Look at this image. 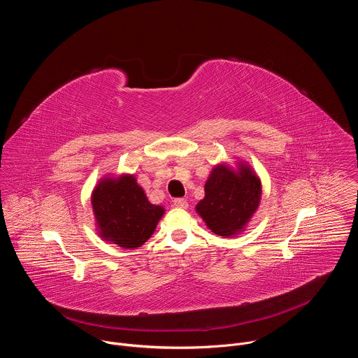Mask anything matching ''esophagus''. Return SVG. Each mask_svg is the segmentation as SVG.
I'll return each instance as SVG.
<instances>
[{
  "mask_svg": "<svg viewBox=\"0 0 358 358\" xmlns=\"http://www.w3.org/2000/svg\"><path fill=\"white\" fill-rule=\"evenodd\" d=\"M173 202H174V206L177 208H181V210H187L188 208V202L185 199H182V198H177Z\"/></svg>",
  "mask_w": 358,
  "mask_h": 358,
  "instance_id": "obj_1",
  "label": "esophagus"
}]
</instances>
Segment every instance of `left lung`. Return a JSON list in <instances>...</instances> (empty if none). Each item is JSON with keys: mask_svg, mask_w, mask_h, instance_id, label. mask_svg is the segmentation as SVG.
Listing matches in <instances>:
<instances>
[{"mask_svg": "<svg viewBox=\"0 0 358 358\" xmlns=\"http://www.w3.org/2000/svg\"><path fill=\"white\" fill-rule=\"evenodd\" d=\"M217 163L206 182V196L195 211L215 235L232 238L246 231L252 217L257 214L262 182L246 162Z\"/></svg>", "mask_w": 358, "mask_h": 358, "instance_id": "8db88e82", "label": "left lung"}]
</instances>
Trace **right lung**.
Instances as JSON below:
<instances>
[{"label": "right lung", "mask_w": 358, "mask_h": 358, "mask_svg": "<svg viewBox=\"0 0 358 358\" xmlns=\"http://www.w3.org/2000/svg\"><path fill=\"white\" fill-rule=\"evenodd\" d=\"M90 202L97 235L123 249L140 248L166 213L164 207L148 201L136 176L129 173L101 177Z\"/></svg>", "instance_id": "1"}]
</instances>
